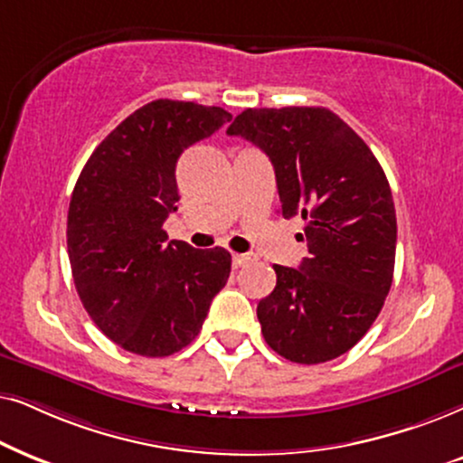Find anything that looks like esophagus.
<instances>
[{"instance_id": "34e87169", "label": "esophagus", "mask_w": 463, "mask_h": 463, "mask_svg": "<svg viewBox=\"0 0 463 463\" xmlns=\"http://www.w3.org/2000/svg\"><path fill=\"white\" fill-rule=\"evenodd\" d=\"M250 260H251L250 254H232V267H235V269L245 267V264H248Z\"/></svg>"}]
</instances>
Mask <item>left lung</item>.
<instances>
[{
  "mask_svg": "<svg viewBox=\"0 0 463 463\" xmlns=\"http://www.w3.org/2000/svg\"><path fill=\"white\" fill-rule=\"evenodd\" d=\"M228 135L273 163L283 218L300 215L309 258L275 264L277 286L258 303L264 341L296 364H322L366 335L392 288L396 209L364 139L326 108L245 109Z\"/></svg>",
  "mask_w": 463,
  "mask_h": 463,
  "instance_id": "1",
  "label": "left lung"
}]
</instances>
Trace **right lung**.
I'll return each instance as SVG.
<instances>
[{
    "instance_id": "right-lung-1",
    "label": "right lung",
    "mask_w": 463,
    "mask_h": 463,
    "mask_svg": "<svg viewBox=\"0 0 463 463\" xmlns=\"http://www.w3.org/2000/svg\"><path fill=\"white\" fill-rule=\"evenodd\" d=\"M232 116L215 106L156 99L120 122L80 174L67 213L73 283L97 328L131 354L165 357L201 332L231 275L224 248L169 241L182 152Z\"/></svg>"
}]
</instances>
